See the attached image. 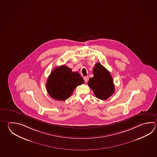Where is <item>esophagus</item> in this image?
Here are the masks:
<instances>
[{"mask_svg": "<svg viewBox=\"0 0 157 157\" xmlns=\"http://www.w3.org/2000/svg\"><path fill=\"white\" fill-rule=\"evenodd\" d=\"M84 80L85 81V82H88V81L89 80V77H84Z\"/></svg>", "mask_w": 157, "mask_h": 157, "instance_id": "esophagus-1", "label": "esophagus"}]
</instances>
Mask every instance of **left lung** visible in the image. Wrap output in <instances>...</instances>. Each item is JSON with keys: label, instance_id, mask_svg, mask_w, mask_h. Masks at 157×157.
<instances>
[{"label": "left lung", "instance_id": "1", "mask_svg": "<svg viewBox=\"0 0 157 157\" xmlns=\"http://www.w3.org/2000/svg\"><path fill=\"white\" fill-rule=\"evenodd\" d=\"M93 73L94 76L89 79L88 86L97 98L106 100L115 92V86L109 71L98 63L95 64Z\"/></svg>", "mask_w": 157, "mask_h": 157}]
</instances>
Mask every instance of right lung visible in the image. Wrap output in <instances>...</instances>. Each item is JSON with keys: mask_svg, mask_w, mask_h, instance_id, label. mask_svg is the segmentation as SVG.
<instances>
[{"mask_svg": "<svg viewBox=\"0 0 157 157\" xmlns=\"http://www.w3.org/2000/svg\"><path fill=\"white\" fill-rule=\"evenodd\" d=\"M84 80L77 71H72L67 66L63 65L54 69L48 78L46 88L52 98L57 101H65L71 97L77 86Z\"/></svg>", "mask_w": 157, "mask_h": 157, "instance_id": "obj_1", "label": "right lung"}]
</instances>
